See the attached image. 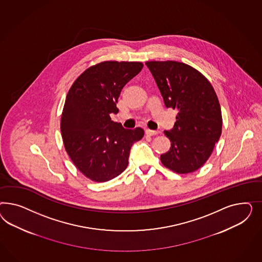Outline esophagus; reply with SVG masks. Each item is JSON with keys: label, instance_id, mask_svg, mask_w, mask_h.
<instances>
[{"label": "esophagus", "instance_id": "1", "mask_svg": "<svg viewBox=\"0 0 262 262\" xmlns=\"http://www.w3.org/2000/svg\"><path fill=\"white\" fill-rule=\"evenodd\" d=\"M145 133H146V135H159L160 134V132L159 130H151V129H149V128H147L146 130H145Z\"/></svg>", "mask_w": 262, "mask_h": 262}]
</instances>
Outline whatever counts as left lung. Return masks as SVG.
Segmentation results:
<instances>
[{"label":"left lung","instance_id":"left-lung-1","mask_svg":"<svg viewBox=\"0 0 262 262\" xmlns=\"http://www.w3.org/2000/svg\"><path fill=\"white\" fill-rule=\"evenodd\" d=\"M146 65L166 107L178 110L174 127L164 130L171 148L160 160L178 174L192 173L206 163L222 134V113L214 89L187 64L168 60Z\"/></svg>","mask_w":262,"mask_h":262}]
</instances>
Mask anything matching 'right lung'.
<instances>
[{"label": "right lung", "mask_w": 262, "mask_h": 262, "mask_svg": "<svg viewBox=\"0 0 262 262\" xmlns=\"http://www.w3.org/2000/svg\"><path fill=\"white\" fill-rule=\"evenodd\" d=\"M135 61H103L74 81L64 103L60 130L73 163L89 180L103 183L125 171L130 148L144 136L141 127L127 129L111 121L120 93L142 70Z\"/></svg>", "instance_id": "right-lung-1"}]
</instances>
